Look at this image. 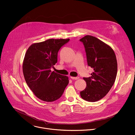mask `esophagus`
<instances>
[{"label": "esophagus", "mask_w": 135, "mask_h": 135, "mask_svg": "<svg viewBox=\"0 0 135 135\" xmlns=\"http://www.w3.org/2000/svg\"><path fill=\"white\" fill-rule=\"evenodd\" d=\"M70 78H71V79H73V80H78V79H79V77H73V76H71Z\"/></svg>", "instance_id": "1"}]
</instances>
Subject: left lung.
I'll return each instance as SVG.
<instances>
[{"instance_id": "1", "label": "left lung", "mask_w": 135, "mask_h": 135, "mask_svg": "<svg viewBox=\"0 0 135 135\" xmlns=\"http://www.w3.org/2000/svg\"><path fill=\"white\" fill-rule=\"evenodd\" d=\"M84 45L87 64L94 71L83 78L87 87L80 92L82 99L96 102L104 97L113 85L117 75V63L113 49L100 39L86 35L80 40Z\"/></svg>"}]
</instances>
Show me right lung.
Instances as JSON below:
<instances>
[{
  "label": "right lung",
  "instance_id": "right-lung-1",
  "mask_svg": "<svg viewBox=\"0 0 135 135\" xmlns=\"http://www.w3.org/2000/svg\"><path fill=\"white\" fill-rule=\"evenodd\" d=\"M69 41L51 39L33 44L27 50L22 65L23 76L31 90L41 100L59 99L69 83L67 76L51 70L57 62L60 49Z\"/></svg>",
  "mask_w": 135,
  "mask_h": 135
}]
</instances>
